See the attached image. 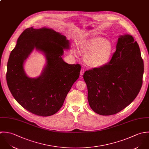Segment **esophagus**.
I'll return each instance as SVG.
<instances>
[{"mask_svg": "<svg viewBox=\"0 0 149 149\" xmlns=\"http://www.w3.org/2000/svg\"><path fill=\"white\" fill-rule=\"evenodd\" d=\"M84 72H85V69H84V68H82V69L81 70V72H80V75H83V74H84Z\"/></svg>", "mask_w": 149, "mask_h": 149, "instance_id": "34e87169", "label": "esophagus"}]
</instances>
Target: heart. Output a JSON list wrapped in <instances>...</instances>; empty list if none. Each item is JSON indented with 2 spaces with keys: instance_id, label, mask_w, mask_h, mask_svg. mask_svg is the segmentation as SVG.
<instances>
[{
  "instance_id": "obj_1",
  "label": "heart",
  "mask_w": 149,
  "mask_h": 149,
  "mask_svg": "<svg viewBox=\"0 0 149 149\" xmlns=\"http://www.w3.org/2000/svg\"><path fill=\"white\" fill-rule=\"evenodd\" d=\"M78 48L84 54L86 64L92 68L100 67L107 64L114 52L113 44L103 37H96L79 42ZM74 53L77 52L73 49Z\"/></svg>"
}]
</instances>
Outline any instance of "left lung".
Returning <instances> with one entry per match:
<instances>
[{"label":"left lung","mask_w":149,"mask_h":149,"mask_svg":"<svg viewBox=\"0 0 149 149\" xmlns=\"http://www.w3.org/2000/svg\"><path fill=\"white\" fill-rule=\"evenodd\" d=\"M143 72L138 44L132 36H120L111 60L84 74L90 108L103 116L120 112L138 95L143 84Z\"/></svg>","instance_id":"1"}]
</instances>
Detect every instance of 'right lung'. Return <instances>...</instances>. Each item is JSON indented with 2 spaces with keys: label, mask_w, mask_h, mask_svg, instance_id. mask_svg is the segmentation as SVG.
I'll list each match as a JSON object with an SVG mask.
<instances>
[{
  "label": "right lung",
  "mask_w": 149,
  "mask_h": 149,
  "mask_svg": "<svg viewBox=\"0 0 149 149\" xmlns=\"http://www.w3.org/2000/svg\"><path fill=\"white\" fill-rule=\"evenodd\" d=\"M34 48L45 54L47 63L39 77L30 79L24 73L23 63ZM68 48L66 37L52 29L31 27L19 36L8 60L6 80L14 98L28 111L46 117L63 105L81 68L79 64H68L62 59L64 49Z\"/></svg>",
  "instance_id": "1"
}]
</instances>
